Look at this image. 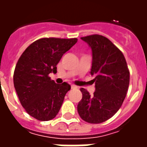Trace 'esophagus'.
Masks as SVG:
<instances>
[{"label":"esophagus","mask_w":147,"mask_h":147,"mask_svg":"<svg viewBox=\"0 0 147 147\" xmlns=\"http://www.w3.org/2000/svg\"><path fill=\"white\" fill-rule=\"evenodd\" d=\"M71 89H77L78 86H76V85H71Z\"/></svg>","instance_id":"obj_1"}]
</instances>
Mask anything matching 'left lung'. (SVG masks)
<instances>
[{
  "instance_id": "obj_1",
  "label": "left lung",
  "mask_w": 147,
  "mask_h": 147,
  "mask_svg": "<svg viewBox=\"0 0 147 147\" xmlns=\"http://www.w3.org/2000/svg\"><path fill=\"white\" fill-rule=\"evenodd\" d=\"M92 49L93 95L84 88L77 105L80 117L90 123L105 122L120 109L128 90L130 72L124 56L109 39L99 34L82 37Z\"/></svg>"
}]
</instances>
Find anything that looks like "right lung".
<instances>
[{"label": "right lung", "mask_w": 147, "mask_h": 147, "mask_svg": "<svg viewBox=\"0 0 147 147\" xmlns=\"http://www.w3.org/2000/svg\"><path fill=\"white\" fill-rule=\"evenodd\" d=\"M77 40L76 38L38 39L18 60L13 76L15 89L22 106L36 120H50L60 111L71 86L65 82L57 84L49 74L57 72V64Z\"/></svg>", "instance_id": "1"}]
</instances>
